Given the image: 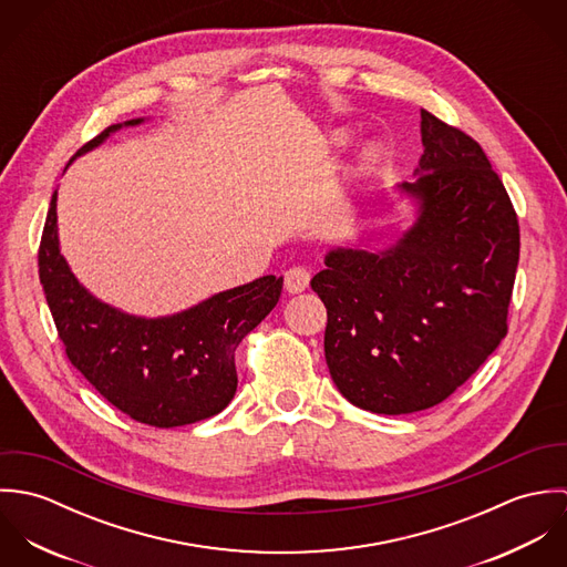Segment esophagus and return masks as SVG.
Instances as JSON below:
<instances>
[{
	"instance_id": "obj_1",
	"label": "esophagus",
	"mask_w": 567,
	"mask_h": 567,
	"mask_svg": "<svg viewBox=\"0 0 567 567\" xmlns=\"http://www.w3.org/2000/svg\"><path fill=\"white\" fill-rule=\"evenodd\" d=\"M310 286V270L301 268V266H295L290 270H286L284 275V288L288 295H299L303 292L306 288Z\"/></svg>"
}]
</instances>
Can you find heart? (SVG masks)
<instances>
[{
  "label": "heart",
  "mask_w": 567,
  "mask_h": 567,
  "mask_svg": "<svg viewBox=\"0 0 567 567\" xmlns=\"http://www.w3.org/2000/svg\"><path fill=\"white\" fill-rule=\"evenodd\" d=\"M349 142H351V133H349V131H336V133H333V144H336V146H347ZM373 163H375V155H373V153H367V155L362 157L360 169H362V172H369V169L373 167Z\"/></svg>",
  "instance_id": "heart-1"
}]
</instances>
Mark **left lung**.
Masks as SVG:
<instances>
[{
	"label": "left lung",
	"mask_w": 567,
	"mask_h": 567,
	"mask_svg": "<svg viewBox=\"0 0 567 567\" xmlns=\"http://www.w3.org/2000/svg\"><path fill=\"white\" fill-rule=\"evenodd\" d=\"M423 155L398 189L416 205L393 244L324 255V360L351 404L408 414L447 400L506 336L519 225L485 151L421 109Z\"/></svg>",
	"instance_id": "obj_1"
}]
</instances>
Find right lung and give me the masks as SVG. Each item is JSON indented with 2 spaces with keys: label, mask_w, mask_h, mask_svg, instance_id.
Instances as JSON below:
<instances>
[{
  "label": "right lung",
  "mask_w": 567,
  "mask_h": 567,
  "mask_svg": "<svg viewBox=\"0 0 567 567\" xmlns=\"http://www.w3.org/2000/svg\"><path fill=\"white\" fill-rule=\"evenodd\" d=\"M142 122L109 126L76 157ZM56 198L59 192L45 218L39 279L72 364L106 402L146 425L176 427L225 410L238 389L236 349L277 306L284 277H259L169 317L122 312L93 297L61 255Z\"/></svg>",
  "instance_id": "obj_1"
}]
</instances>
